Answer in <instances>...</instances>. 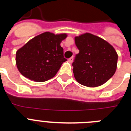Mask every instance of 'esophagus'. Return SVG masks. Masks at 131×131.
<instances>
[{
    "mask_svg": "<svg viewBox=\"0 0 131 131\" xmlns=\"http://www.w3.org/2000/svg\"><path fill=\"white\" fill-rule=\"evenodd\" d=\"M68 61H69V62H70V63H72L73 61V58L71 57L70 58L68 59Z\"/></svg>",
    "mask_w": 131,
    "mask_h": 131,
    "instance_id": "esophagus-1",
    "label": "esophagus"
}]
</instances>
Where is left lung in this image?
Returning <instances> with one entry per match:
<instances>
[{
	"instance_id": "8db88e82",
	"label": "left lung",
	"mask_w": 131,
	"mask_h": 131,
	"mask_svg": "<svg viewBox=\"0 0 131 131\" xmlns=\"http://www.w3.org/2000/svg\"><path fill=\"white\" fill-rule=\"evenodd\" d=\"M79 53L73 62L76 81L82 85L96 87L104 84L114 75L118 56L110 43L86 33L75 37Z\"/></svg>"
}]
</instances>
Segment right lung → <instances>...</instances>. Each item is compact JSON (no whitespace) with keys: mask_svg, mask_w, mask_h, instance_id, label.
<instances>
[{"mask_svg":"<svg viewBox=\"0 0 131 131\" xmlns=\"http://www.w3.org/2000/svg\"><path fill=\"white\" fill-rule=\"evenodd\" d=\"M66 33L45 32L36 36L16 52V66L21 74L36 82H44L56 75L62 63L63 49L60 43Z\"/></svg>","mask_w":131,"mask_h":131,"instance_id":"1","label":"right lung"}]
</instances>
